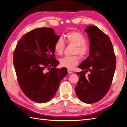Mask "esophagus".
I'll return each mask as SVG.
<instances>
[{
  "label": "esophagus",
  "instance_id": "1",
  "mask_svg": "<svg viewBox=\"0 0 127 127\" xmlns=\"http://www.w3.org/2000/svg\"><path fill=\"white\" fill-rule=\"evenodd\" d=\"M67 71H68V73L69 74H71L72 73H73V71L72 70H70V69H68V70H67Z\"/></svg>",
  "mask_w": 127,
  "mask_h": 127
}]
</instances>
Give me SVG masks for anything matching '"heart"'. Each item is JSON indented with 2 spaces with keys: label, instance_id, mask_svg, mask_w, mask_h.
<instances>
[{
  "label": "heart",
  "instance_id": "obj_1",
  "mask_svg": "<svg viewBox=\"0 0 127 127\" xmlns=\"http://www.w3.org/2000/svg\"><path fill=\"white\" fill-rule=\"evenodd\" d=\"M66 41L68 44L75 46L74 54H78L82 58H85L89 54V48L85 43L86 38L81 33L72 31L66 35ZM65 48V41L62 38H60L55 42L54 50L56 53L61 55L63 53ZM60 63L62 67L68 69H72L79 63V58L77 55L70 57H65L60 60Z\"/></svg>",
  "mask_w": 127,
  "mask_h": 127
}]
</instances>
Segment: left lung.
<instances>
[{
    "label": "left lung",
    "mask_w": 127,
    "mask_h": 127,
    "mask_svg": "<svg viewBox=\"0 0 127 127\" xmlns=\"http://www.w3.org/2000/svg\"><path fill=\"white\" fill-rule=\"evenodd\" d=\"M90 42L89 56L78 67L79 80L75 88L81 101L92 104L100 100L110 88L116 67V59L112 42L96 26H88L85 30ZM90 74L86 77L85 73Z\"/></svg>",
    "instance_id": "1"
}]
</instances>
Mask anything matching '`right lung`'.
I'll return each mask as SVG.
<instances>
[{"instance_id":"add662e5","label":"right lung","mask_w":127,"mask_h":127,"mask_svg":"<svg viewBox=\"0 0 127 127\" xmlns=\"http://www.w3.org/2000/svg\"><path fill=\"white\" fill-rule=\"evenodd\" d=\"M60 37L52 28L34 29L22 36L13 53L21 89L36 103H46L53 98L67 74L66 67L56 68L59 62L55 59L54 44Z\"/></svg>"}]
</instances>
